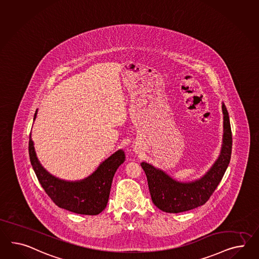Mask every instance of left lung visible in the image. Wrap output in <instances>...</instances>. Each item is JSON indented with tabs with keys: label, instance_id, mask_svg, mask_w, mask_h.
<instances>
[{
	"label": "left lung",
	"instance_id": "left-lung-1",
	"mask_svg": "<svg viewBox=\"0 0 259 259\" xmlns=\"http://www.w3.org/2000/svg\"><path fill=\"white\" fill-rule=\"evenodd\" d=\"M224 115L223 145L218 159L200 179L183 182L172 179L164 171L143 161L148 188L154 205L168 213L184 212L203 206L219 185L229 164L232 151V133L226 105L222 102Z\"/></svg>",
	"mask_w": 259,
	"mask_h": 259
}]
</instances>
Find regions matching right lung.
I'll list each match as a JSON object with an SVG mask.
<instances>
[{"label": "right lung", "mask_w": 259, "mask_h": 259, "mask_svg": "<svg viewBox=\"0 0 259 259\" xmlns=\"http://www.w3.org/2000/svg\"><path fill=\"white\" fill-rule=\"evenodd\" d=\"M36 114L37 110L34 113L33 121ZM31 134L29 139L31 164L42 188L55 205L77 214H100L106 207L113 176L126 159L124 151L120 149L113 153L85 179L67 181L54 177L41 165L34 150Z\"/></svg>", "instance_id": "obj_1"}]
</instances>
